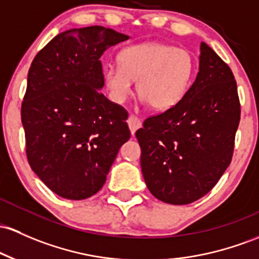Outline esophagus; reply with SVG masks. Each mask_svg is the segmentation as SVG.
Segmentation results:
<instances>
[{"label": "esophagus", "mask_w": 259, "mask_h": 259, "mask_svg": "<svg viewBox=\"0 0 259 259\" xmlns=\"http://www.w3.org/2000/svg\"><path fill=\"white\" fill-rule=\"evenodd\" d=\"M127 125H129L130 133H132V134L134 135L136 130L140 129L141 125H143V123H141V120H140V119L138 118V116H135V115H130L129 118H127Z\"/></svg>", "instance_id": "1"}]
</instances>
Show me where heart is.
<instances>
[{"label":"heart","mask_w":259,"mask_h":259,"mask_svg":"<svg viewBox=\"0 0 259 259\" xmlns=\"http://www.w3.org/2000/svg\"><path fill=\"white\" fill-rule=\"evenodd\" d=\"M118 65L103 71L106 86L116 103L130 96L133 81L144 103L156 110L171 109L184 98L192 86L197 62L188 50L173 45L146 41L130 45L119 53Z\"/></svg>","instance_id":"obj_1"}]
</instances>
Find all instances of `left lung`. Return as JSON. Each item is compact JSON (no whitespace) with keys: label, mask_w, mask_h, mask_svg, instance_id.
<instances>
[{"label":"left lung","mask_w":259,"mask_h":259,"mask_svg":"<svg viewBox=\"0 0 259 259\" xmlns=\"http://www.w3.org/2000/svg\"><path fill=\"white\" fill-rule=\"evenodd\" d=\"M240 114L234 73L201 42L199 72L184 98L135 133L153 197L184 205L214 188L231 162Z\"/></svg>","instance_id":"1"}]
</instances>
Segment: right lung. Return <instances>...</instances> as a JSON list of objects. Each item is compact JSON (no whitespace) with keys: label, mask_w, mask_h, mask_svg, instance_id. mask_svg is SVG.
<instances>
[{"label":"right lung","mask_w":259,"mask_h":259,"mask_svg":"<svg viewBox=\"0 0 259 259\" xmlns=\"http://www.w3.org/2000/svg\"><path fill=\"white\" fill-rule=\"evenodd\" d=\"M129 38L99 25L73 28L51 39L30 65L21 112L27 157L59 197L95 195L130 139L126 110L101 92V56Z\"/></svg>","instance_id":"add662e5"}]
</instances>
